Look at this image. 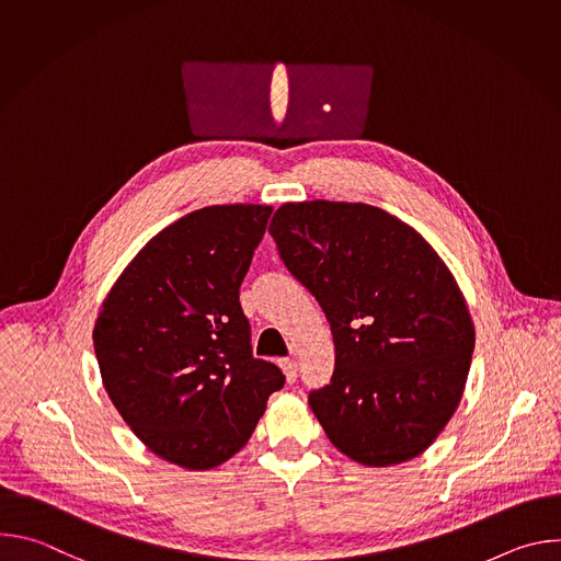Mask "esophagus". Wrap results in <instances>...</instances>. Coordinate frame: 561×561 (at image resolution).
I'll return each mask as SVG.
<instances>
[{
    "instance_id": "34e87169",
    "label": "esophagus",
    "mask_w": 561,
    "mask_h": 561,
    "mask_svg": "<svg viewBox=\"0 0 561 561\" xmlns=\"http://www.w3.org/2000/svg\"><path fill=\"white\" fill-rule=\"evenodd\" d=\"M279 366H282V370L286 375V381L293 383L297 379V362L295 359H279Z\"/></svg>"
}]
</instances>
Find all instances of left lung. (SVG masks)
I'll return each instance as SVG.
<instances>
[{"mask_svg": "<svg viewBox=\"0 0 561 561\" xmlns=\"http://www.w3.org/2000/svg\"><path fill=\"white\" fill-rule=\"evenodd\" d=\"M268 232L331 324L333 379L308 404L333 446L368 468L422 455L461 402L474 348L444 260L413 226L368 204H282Z\"/></svg>", "mask_w": 561, "mask_h": 561, "instance_id": "8db88e82", "label": "left lung"}]
</instances>
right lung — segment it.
Masks as SVG:
<instances>
[{"instance_id":"obj_1","label":"right lung","mask_w":561,"mask_h":561,"mask_svg":"<svg viewBox=\"0 0 561 561\" xmlns=\"http://www.w3.org/2000/svg\"><path fill=\"white\" fill-rule=\"evenodd\" d=\"M271 213L226 204L173 221L122 271L95 319L111 402L148 450L186 470L242 450L286 381L253 357L239 304Z\"/></svg>"}]
</instances>
